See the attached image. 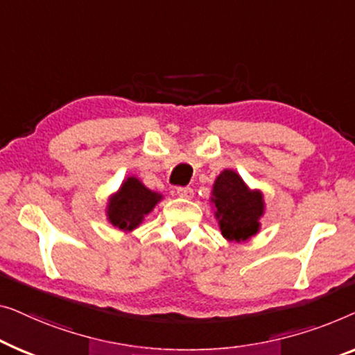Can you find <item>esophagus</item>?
<instances>
[{
    "label": "esophagus",
    "mask_w": 355,
    "mask_h": 355,
    "mask_svg": "<svg viewBox=\"0 0 355 355\" xmlns=\"http://www.w3.org/2000/svg\"><path fill=\"white\" fill-rule=\"evenodd\" d=\"M193 189L189 187H178L177 188V196L184 198V199H191L193 198Z\"/></svg>",
    "instance_id": "obj_1"
}]
</instances>
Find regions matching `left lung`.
<instances>
[{
    "mask_svg": "<svg viewBox=\"0 0 355 355\" xmlns=\"http://www.w3.org/2000/svg\"><path fill=\"white\" fill-rule=\"evenodd\" d=\"M211 201L216 207V218L228 241H246L261 228L263 216V196L257 189H249L234 171L225 168L216 178Z\"/></svg>",
    "mask_w": 355,
    "mask_h": 355,
    "instance_id": "1",
    "label": "left lung"
}]
</instances>
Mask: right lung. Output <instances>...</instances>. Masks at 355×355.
Here are the masks:
<instances>
[{"mask_svg":"<svg viewBox=\"0 0 355 355\" xmlns=\"http://www.w3.org/2000/svg\"><path fill=\"white\" fill-rule=\"evenodd\" d=\"M161 199L162 194L148 189L137 177H128L109 198L107 220L123 232H132Z\"/></svg>","mask_w":355,"mask_h":355,"instance_id":"right-lung-1","label":"right lung"}]
</instances>
